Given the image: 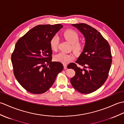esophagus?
<instances>
[{
    "instance_id": "1",
    "label": "esophagus",
    "mask_w": 124,
    "mask_h": 124,
    "mask_svg": "<svg viewBox=\"0 0 124 124\" xmlns=\"http://www.w3.org/2000/svg\"><path fill=\"white\" fill-rule=\"evenodd\" d=\"M63 67H64V69H66L67 67V65L66 64H63Z\"/></svg>"
}]
</instances>
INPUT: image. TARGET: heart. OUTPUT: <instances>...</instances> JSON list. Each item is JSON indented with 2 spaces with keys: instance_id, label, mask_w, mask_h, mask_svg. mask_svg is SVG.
<instances>
[{
  "instance_id": "1",
  "label": "heart",
  "mask_w": 124,
  "mask_h": 124,
  "mask_svg": "<svg viewBox=\"0 0 124 124\" xmlns=\"http://www.w3.org/2000/svg\"><path fill=\"white\" fill-rule=\"evenodd\" d=\"M63 36L66 40L71 44V48L73 51L77 54L80 53L83 49V44L79 41L78 33L73 29H68L63 32ZM59 43V38L58 36L55 35L52 36L49 41L51 48L53 51H56L58 48ZM73 59V56L71 54L61 52L54 55V60L56 62L62 63H67Z\"/></svg>"
}]
</instances>
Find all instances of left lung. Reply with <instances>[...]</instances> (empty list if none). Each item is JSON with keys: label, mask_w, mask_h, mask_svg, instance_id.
I'll list each match as a JSON object with an SVG mask.
<instances>
[{"label": "left lung", "mask_w": 124, "mask_h": 124, "mask_svg": "<svg viewBox=\"0 0 124 124\" xmlns=\"http://www.w3.org/2000/svg\"><path fill=\"white\" fill-rule=\"evenodd\" d=\"M72 25L83 34L86 43L76 63L68 65L76 72L70 82L80 93H91L101 87L108 77L112 63L111 49L108 42L95 29L85 23ZM77 65L84 68L81 69Z\"/></svg>", "instance_id": "8db88e82"}]
</instances>
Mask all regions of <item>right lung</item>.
<instances>
[{
  "label": "right lung",
  "instance_id": "add662e5",
  "mask_svg": "<svg viewBox=\"0 0 124 124\" xmlns=\"http://www.w3.org/2000/svg\"><path fill=\"white\" fill-rule=\"evenodd\" d=\"M62 24L38 25L26 33L16 43L11 60L15 77L26 91L43 94L54 84L63 69L61 63L52 62L49 41Z\"/></svg>",
  "mask_w": 124,
  "mask_h": 124
}]
</instances>
